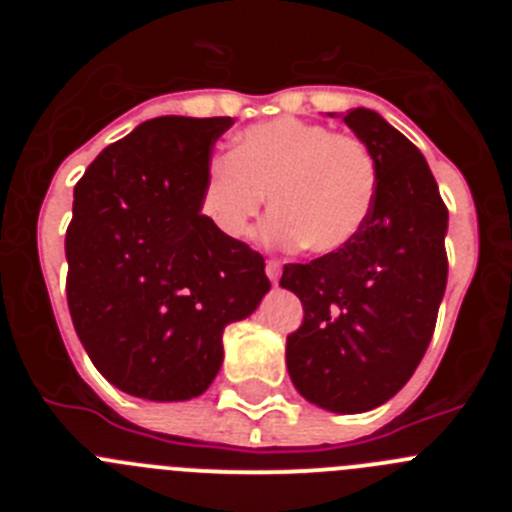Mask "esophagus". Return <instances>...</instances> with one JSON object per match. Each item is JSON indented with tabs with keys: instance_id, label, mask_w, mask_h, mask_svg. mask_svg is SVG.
Returning a JSON list of instances; mask_svg holds the SVG:
<instances>
[{
	"instance_id": "obj_1",
	"label": "esophagus",
	"mask_w": 512,
	"mask_h": 512,
	"mask_svg": "<svg viewBox=\"0 0 512 512\" xmlns=\"http://www.w3.org/2000/svg\"><path fill=\"white\" fill-rule=\"evenodd\" d=\"M266 277H269L274 284L279 282V277H282V264H279L277 259L266 261Z\"/></svg>"
}]
</instances>
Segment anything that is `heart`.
Listing matches in <instances>:
<instances>
[{
    "instance_id": "obj_1",
    "label": "heart",
    "mask_w": 512,
    "mask_h": 512,
    "mask_svg": "<svg viewBox=\"0 0 512 512\" xmlns=\"http://www.w3.org/2000/svg\"><path fill=\"white\" fill-rule=\"evenodd\" d=\"M377 179V158L361 138L277 117L235 135L228 158L207 166L200 212L223 238L243 241L269 194L271 243L336 253L364 228Z\"/></svg>"
}]
</instances>
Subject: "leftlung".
Listing matches in <instances>:
<instances>
[{"label":"left lung","instance_id":"1","mask_svg":"<svg viewBox=\"0 0 512 512\" xmlns=\"http://www.w3.org/2000/svg\"><path fill=\"white\" fill-rule=\"evenodd\" d=\"M343 122L377 158L372 212L346 248L287 264L279 284L305 310L287 336L297 392L330 413H366L408 384L431 343L449 277V210L400 130L364 107Z\"/></svg>","mask_w":512,"mask_h":512}]
</instances>
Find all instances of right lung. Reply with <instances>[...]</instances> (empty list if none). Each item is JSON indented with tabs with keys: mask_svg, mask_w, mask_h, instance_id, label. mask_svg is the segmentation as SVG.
<instances>
[{
	"mask_svg": "<svg viewBox=\"0 0 512 512\" xmlns=\"http://www.w3.org/2000/svg\"><path fill=\"white\" fill-rule=\"evenodd\" d=\"M233 122H143L74 187L71 320L99 374L128 395H202L223 364L225 325L248 318L271 287L264 256L223 238L200 212L210 151Z\"/></svg>",
	"mask_w": 512,
	"mask_h": 512,
	"instance_id": "obj_1",
	"label": "right lung"
}]
</instances>
